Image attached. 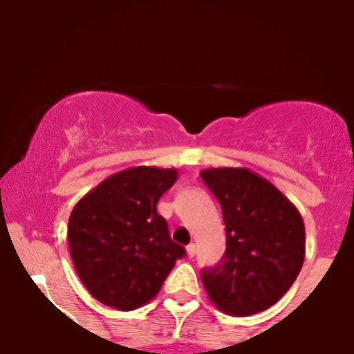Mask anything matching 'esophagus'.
<instances>
[{
    "mask_svg": "<svg viewBox=\"0 0 354 354\" xmlns=\"http://www.w3.org/2000/svg\"><path fill=\"white\" fill-rule=\"evenodd\" d=\"M186 254H188L189 258H193V256L196 254V245H194V243H191V245L186 246Z\"/></svg>",
    "mask_w": 354,
    "mask_h": 354,
    "instance_id": "esophagus-1",
    "label": "esophagus"
}]
</instances>
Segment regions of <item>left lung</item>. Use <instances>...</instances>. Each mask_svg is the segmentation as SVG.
Wrapping results in <instances>:
<instances>
[{
	"mask_svg": "<svg viewBox=\"0 0 354 354\" xmlns=\"http://www.w3.org/2000/svg\"><path fill=\"white\" fill-rule=\"evenodd\" d=\"M200 174L221 205L226 226L225 256L201 273L208 298L231 316L265 311L301 271V214L273 183L248 168H208Z\"/></svg>",
	"mask_w": 354,
	"mask_h": 354,
	"instance_id": "8db88e82",
	"label": "left lung"
}]
</instances>
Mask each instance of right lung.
<instances>
[{"label": "right lung", "mask_w": 354, "mask_h": 354, "mask_svg": "<svg viewBox=\"0 0 354 354\" xmlns=\"http://www.w3.org/2000/svg\"><path fill=\"white\" fill-rule=\"evenodd\" d=\"M176 180L174 168L135 166L111 174L75 205L68 221L73 265L100 303L120 311L143 306L185 256L156 211Z\"/></svg>", "instance_id": "obj_1"}]
</instances>
